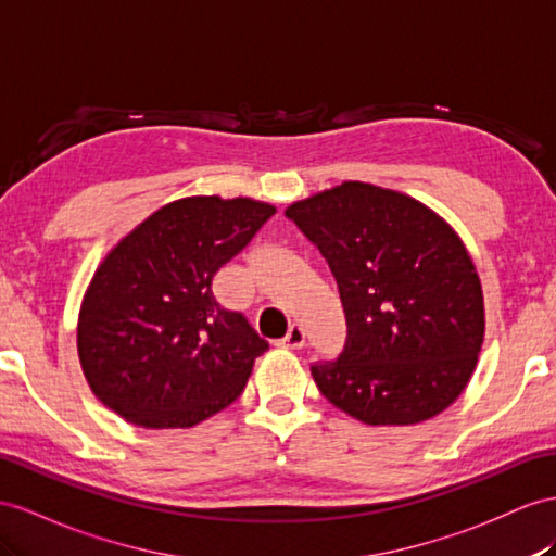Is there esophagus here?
<instances>
[{
	"mask_svg": "<svg viewBox=\"0 0 556 556\" xmlns=\"http://www.w3.org/2000/svg\"><path fill=\"white\" fill-rule=\"evenodd\" d=\"M281 345L283 348H291V350H301L305 345V329H303V326L301 324H293L291 329H289V333L283 336Z\"/></svg>",
	"mask_w": 556,
	"mask_h": 556,
	"instance_id": "34e87169",
	"label": "esophagus"
}]
</instances>
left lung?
I'll return each mask as SVG.
<instances>
[{
    "mask_svg": "<svg viewBox=\"0 0 556 556\" xmlns=\"http://www.w3.org/2000/svg\"><path fill=\"white\" fill-rule=\"evenodd\" d=\"M338 281L348 340L312 364L319 392L366 425H414L448 408L475 374L483 293L472 258L432 208L348 180L287 208Z\"/></svg>",
    "mask_w": 556,
    "mask_h": 556,
    "instance_id": "obj_1",
    "label": "left lung"
}]
</instances>
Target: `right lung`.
Here are the masks:
<instances>
[{
  "mask_svg": "<svg viewBox=\"0 0 556 556\" xmlns=\"http://www.w3.org/2000/svg\"><path fill=\"white\" fill-rule=\"evenodd\" d=\"M249 197H185L112 249L84 295L77 350L89 388L148 430L192 427L244 390L267 340L213 295V277L275 216Z\"/></svg>",
  "mask_w": 556,
  "mask_h": 556,
  "instance_id": "obj_1",
  "label": "right lung"
}]
</instances>
